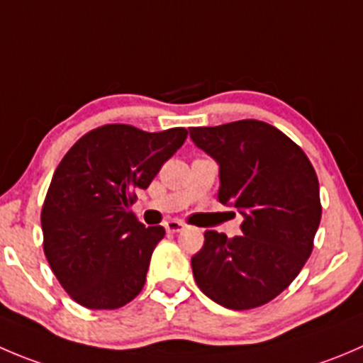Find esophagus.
Returning <instances> with one entry per match:
<instances>
[{
    "mask_svg": "<svg viewBox=\"0 0 363 363\" xmlns=\"http://www.w3.org/2000/svg\"><path fill=\"white\" fill-rule=\"evenodd\" d=\"M184 227H186L184 221H181V220H168V221H164V228H167L168 232H181Z\"/></svg>",
    "mask_w": 363,
    "mask_h": 363,
    "instance_id": "obj_1",
    "label": "esophagus"
}]
</instances>
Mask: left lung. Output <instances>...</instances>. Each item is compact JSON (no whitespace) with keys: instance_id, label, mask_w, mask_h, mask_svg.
<instances>
[{"instance_id":"obj_1","label":"left lung","mask_w":363,"mask_h":363,"mask_svg":"<svg viewBox=\"0 0 363 363\" xmlns=\"http://www.w3.org/2000/svg\"><path fill=\"white\" fill-rule=\"evenodd\" d=\"M189 135L220 164V202L245 218L241 235L203 234L202 250L191 257L196 286L225 308L262 307L291 286L314 248L321 221L314 167L266 122L189 128Z\"/></svg>"}]
</instances>
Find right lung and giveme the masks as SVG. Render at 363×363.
<instances>
[{
  "label": "right lung",
  "instance_id": "1",
  "mask_svg": "<svg viewBox=\"0 0 363 363\" xmlns=\"http://www.w3.org/2000/svg\"><path fill=\"white\" fill-rule=\"evenodd\" d=\"M186 136L184 128L147 133L106 124L81 136L60 161L42 206V246L74 301L113 311L142 293L164 228L145 227L129 207Z\"/></svg>",
  "mask_w": 363,
  "mask_h": 363
}]
</instances>
